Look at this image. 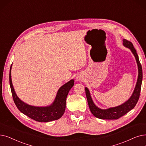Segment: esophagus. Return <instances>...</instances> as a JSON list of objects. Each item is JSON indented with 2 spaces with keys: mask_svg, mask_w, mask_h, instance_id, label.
Segmentation results:
<instances>
[{
  "mask_svg": "<svg viewBox=\"0 0 146 146\" xmlns=\"http://www.w3.org/2000/svg\"><path fill=\"white\" fill-rule=\"evenodd\" d=\"M77 80H78V81H81V80H83V79H82V76H77Z\"/></svg>",
  "mask_w": 146,
  "mask_h": 146,
  "instance_id": "obj_1",
  "label": "esophagus"
}]
</instances>
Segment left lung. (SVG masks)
Listing matches in <instances>:
<instances>
[{
    "label": "left lung",
    "instance_id": "8db88e82",
    "mask_svg": "<svg viewBox=\"0 0 146 146\" xmlns=\"http://www.w3.org/2000/svg\"><path fill=\"white\" fill-rule=\"evenodd\" d=\"M123 45L124 46L131 49V52L134 54L135 58L138 69V76L137 84L132 96L125 103L117 107H111V108L107 109H101L96 106L92 100L90 91L86 87L85 93L90 109L94 116L101 119H117L119 117L123 116L125 114L134 108L138 102L139 97H140L143 80L142 67L140 61H139V58L136 50L133 46V44L130 41L123 39Z\"/></svg>",
    "mask_w": 146,
    "mask_h": 146
}]
</instances>
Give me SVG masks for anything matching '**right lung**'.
<instances>
[{
  "mask_svg": "<svg viewBox=\"0 0 146 146\" xmlns=\"http://www.w3.org/2000/svg\"><path fill=\"white\" fill-rule=\"evenodd\" d=\"M11 67L9 72V84L12 97L18 110L30 118L40 122H48L60 119L65 111L66 98L69 91L74 85V80H70L60 88L52 104L46 107L33 106L25 103L17 96L12 83Z\"/></svg>",
  "mask_w": 146,
  "mask_h": 146,
  "instance_id": "1",
  "label": "right lung"
}]
</instances>
